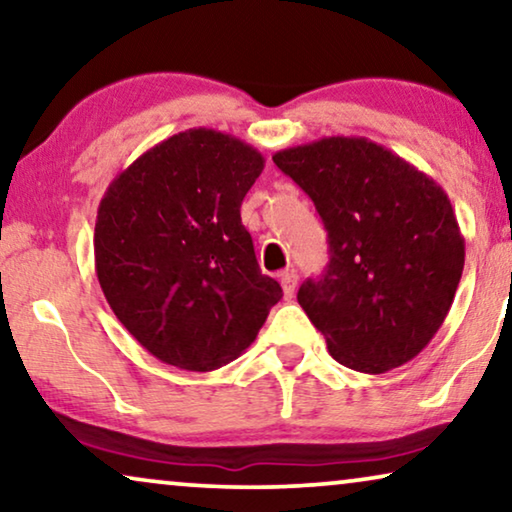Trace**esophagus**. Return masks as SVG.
<instances>
[{"instance_id": "esophagus-1", "label": "esophagus", "mask_w": 512, "mask_h": 512, "mask_svg": "<svg viewBox=\"0 0 512 512\" xmlns=\"http://www.w3.org/2000/svg\"><path fill=\"white\" fill-rule=\"evenodd\" d=\"M279 282H282V289H284V298L291 300L293 293H296V286H298V275L296 270H284L282 275H279Z\"/></svg>"}]
</instances>
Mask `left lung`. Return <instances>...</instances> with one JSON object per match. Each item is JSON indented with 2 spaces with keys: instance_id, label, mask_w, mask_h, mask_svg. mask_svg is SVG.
<instances>
[{
  "instance_id": "8db88e82",
  "label": "left lung",
  "mask_w": 512,
  "mask_h": 512,
  "mask_svg": "<svg viewBox=\"0 0 512 512\" xmlns=\"http://www.w3.org/2000/svg\"><path fill=\"white\" fill-rule=\"evenodd\" d=\"M328 233V265L298 303L342 366L380 375L429 345L464 270V237L431 177L366 137L277 151Z\"/></svg>"
}]
</instances>
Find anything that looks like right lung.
Wrapping results in <instances>:
<instances>
[{"instance_id":"obj_1","label":"right lung","mask_w":512,"mask_h":512,"mask_svg":"<svg viewBox=\"0 0 512 512\" xmlns=\"http://www.w3.org/2000/svg\"><path fill=\"white\" fill-rule=\"evenodd\" d=\"M263 165L242 139L193 128L142 153L104 193L97 279L118 321L167 366H226L282 298L240 216Z\"/></svg>"}]
</instances>
